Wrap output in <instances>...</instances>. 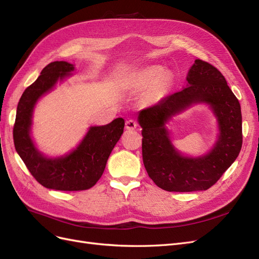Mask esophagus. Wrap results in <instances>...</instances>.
Listing matches in <instances>:
<instances>
[{
  "label": "esophagus",
  "instance_id": "esophagus-1",
  "mask_svg": "<svg viewBox=\"0 0 259 259\" xmlns=\"http://www.w3.org/2000/svg\"><path fill=\"white\" fill-rule=\"evenodd\" d=\"M137 127H138L137 121L132 120V119L126 121V129L127 130H135V129H137Z\"/></svg>",
  "mask_w": 259,
  "mask_h": 259
}]
</instances>
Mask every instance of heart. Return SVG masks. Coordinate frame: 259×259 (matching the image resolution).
Here are the masks:
<instances>
[{"label": "heart", "mask_w": 259, "mask_h": 259, "mask_svg": "<svg viewBox=\"0 0 259 259\" xmlns=\"http://www.w3.org/2000/svg\"><path fill=\"white\" fill-rule=\"evenodd\" d=\"M166 76L162 66L151 65L140 70L131 79V85L136 90H145L154 86V93L158 94L166 85Z\"/></svg>", "instance_id": "b5f03b06"}]
</instances>
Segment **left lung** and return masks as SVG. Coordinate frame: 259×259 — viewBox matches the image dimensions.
<instances>
[{
  "mask_svg": "<svg viewBox=\"0 0 259 259\" xmlns=\"http://www.w3.org/2000/svg\"><path fill=\"white\" fill-rule=\"evenodd\" d=\"M187 84L177 94L139 112L143 163L155 184L166 191L206 190L235 162L242 146L241 106L223 74L210 63L195 60ZM197 104L207 105L218 123L212 148L200 156L181 153L171 143L165 124Z\"/></svg>",
  "mask_w": 259,
  "mask_h": 259,
  "instance_id": "1",
  "label": "left lung"
}]
</instances>
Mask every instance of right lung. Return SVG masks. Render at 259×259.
Listing matches in <instances>:
<instances>
[{"mask_svg":"<svg viewBox=\"0 0 259 259\" xmlns=\"http://www.w3.org/2000/svg\"><path fill=\"white\" fill-rule=\"evenodd\" d=\"M74 71L75 65L66 61L46 65L24 90L16 113L13 132L16 151L34 179L49 189L76 191L93 187L102 177L108 157L123 132L124 120L119 117L104 126L89 127L78 145L64 155L49 157L39 151L32 138L34 108L41 97Z\"/></svg>","mask_w":259,"mask_h":259,"instance_id":"obj_1","label":"right lung"}]
</instances>
